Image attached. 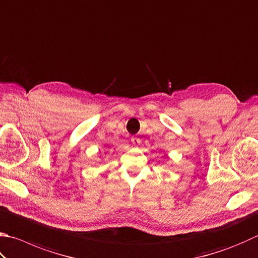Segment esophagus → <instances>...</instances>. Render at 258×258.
I'll use <instances>...</instances> for the list:
<instances>
[{
	"label": "esophagus",
	"instance_id": "1",
	"mask_svg": "<svg viewBox=\"0 0 258 258\" xmlns=\"http://www.w3.org/2000/svg\"><path fill=\"white\" fill-rule=\"evenodd\" d=\"M131 144H133L134 146H137L140 144V139L138 137H133L131 138Z\"/></svg>",
	"mask_w": 258,
	"mask_h": 258
}]
</instances>
